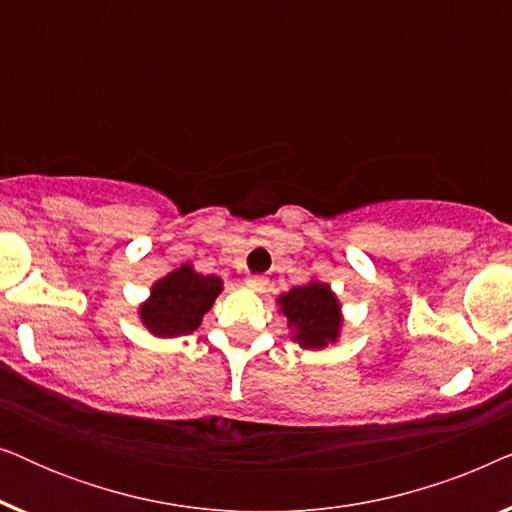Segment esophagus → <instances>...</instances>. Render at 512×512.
Wrapping results in <instances>:
<instances>
[{
    "label": "esophagus",
    "mask_w": 512,
    "mask_h": 512,
    "mask_svg": "<svg viewBox=\"0 0 512 512\" xmlns=\"http://www.w3.org/2000/svg\"><path fill=\"white\" fill-rule=\"evenodd\" d=\"M244 284H247L251 291H263L265 286H268V279L261 277V275H251V277L244 279Z\"/></svg>",
    "instance_id": "esophagus-1"
}]
</instances>
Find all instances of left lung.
<instances>
[{
	"mask_svg": "<svg viewBox=\"0 0 512 512\" xmlns=\"http://www.w3.org/2000/svg\"><path fill=\"white\" fill-rule=\"evenodd\" d=\"M293 340L305 349H324L340 335V305L331 286L310 282L277 298Z\"/></svg>",
	"mask_w": 512,
	"mask_h": 512,
	"instance_id": "1",
	"label": "left lung"
}]
</instances>
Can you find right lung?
I'll return each instance as SVG.
<instances>
[{"label": "right lung", "instance_id": "obj_1", "mask_svg": "<svg viewBox=\"0 0 512 512\" xmlns=\"http://www.w3.org/2000/svg\"><path fill=\"white\" fill-rule=\"evenodd\" d=\"M221 289L223 282L219 277L200 275L191 265H181L179 270L153 284L151 298L139 307V317L158 338L188 335L200 326Z\"/></svg>", "mask_w": 512, "mask_h": 512}]
</instances>
